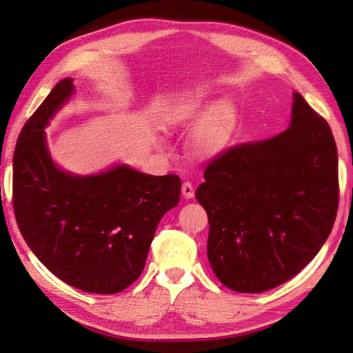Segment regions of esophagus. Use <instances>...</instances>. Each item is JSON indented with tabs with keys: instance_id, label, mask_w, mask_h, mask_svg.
Listing matches in <instances>:
<instances>
[{
	"instance_id": "esophagus-1",
	"label": "esophagus",
	"mask_w": 353,
	"mask_h": 353,
	"mask_svg": "<svg viewBox=\"0 0 353 353\" xmlns=\"http://www.w3.org/2000/svg\"><path fill=\"white\" fill-rule=\"evenodd\" d=\"M182 194H183V198L185 199H191L194 196V187H193V183L191 182H183V185H182Z\"/></svg>"
}]
</instances>
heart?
I'll use <instances>...</instances> for the list:
<instances>
[{
  "mask_svg": "<svg viewBox=\"0 0 353 353\" xmlns=\"http://www.w3.org/2000/svg\"><path fill=\"white\" fill-rule=\"evenodd\" d=\"M165 124L171 129H190L191 148L199 159H212L229 145L236 124V110L227 101L210 105L204 88H191L166 107Z\"/></svg>",
  "mask_w": 353,
  "mask_h": 353,
  "instance_id": "1",
  "label": "heart"
}]
</instances>
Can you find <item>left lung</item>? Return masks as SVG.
I'll return each instance as SVG.
<instances>
[{"label": "left lung", "instance_id": "8db88e82", "mask_svg": "<svg viewBox=\"0 0 353 353\" xmlns=\"http://www.w3.org/2000/svg\"><path fill=\"white\" fill-rule=\"evenodd\" d=\"M204 179L196 199L210 224L207 256L227 288H276L301 272L330 235L338 151L330 126L301 93H292L288 129L221 154Z\"/></svg>", "mask_w": 353, "mask_h": 353}]
</instances>
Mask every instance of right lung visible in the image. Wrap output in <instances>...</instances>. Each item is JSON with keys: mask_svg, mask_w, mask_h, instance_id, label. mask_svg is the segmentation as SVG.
Masks as SVG:
<instances>
[{"mask_svg": "<svg viewBox=\"0 0 353 353\" xmlns=\"http://www.w3.org/2000/svg\"><path fill=\"white\" fill-rule=\"evenodd\" d=\"M73 94V79H62L21 129L14 212L29 249L56 277L81 291L115 294L145 270L155 229L179 204L182 183L126 163L87 176L62 170L45 129Z\"/></svg>", "mask_w": 353, "mask_h": 353, "instance_id": "right-lung-1", "label": "right lung"}]
</instances>
